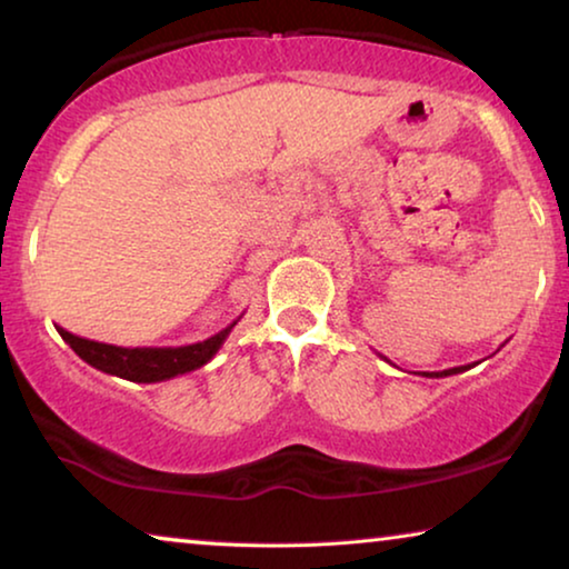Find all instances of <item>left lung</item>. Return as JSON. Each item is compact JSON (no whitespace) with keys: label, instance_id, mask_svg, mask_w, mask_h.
<instances>
[{"label":"left lung","instance_id":"1","mask_svg":"<svg viewBox=\"0 0 569 569\" xmlns=\"http://www.w3.org/2000/svg\"><path fill=\"white\" fill-rule=\"evenodd\" d=\"M388 362V360H386ZM473 365H479V362H471V365H461V368H448V370H440V372H422L425 378H448V376H458V372H463V370H471Z\"/></svg>","mask_w":569,"mask_h":569}]
</instances>
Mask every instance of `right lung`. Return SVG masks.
Masks as SVG:
<instances>
[{"instance_id": "obj_1", "label": "right lung", "mask_w": 569, "mask_h": 569, "mask_svg": "<svg viewBox=\"0 0 569 569\" xmlns=\"http://www.w3.org/2000/svg\"><path fill=\"white\" fill-rule=\"evenodd\" d=\"M232 321L228 329H222L214 337L197 345L186 347H116L103 345V341H90L82 337H74L64 329H59L61 339L82 357L84 362L92 365L96 370H103L108 376L131 380V383H160V380H170L183 372L199 370L220 352L224 339L230 337Z\"/></svg>"}]
</instances>
